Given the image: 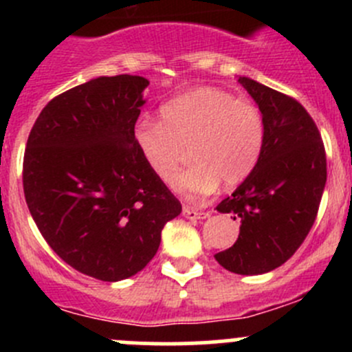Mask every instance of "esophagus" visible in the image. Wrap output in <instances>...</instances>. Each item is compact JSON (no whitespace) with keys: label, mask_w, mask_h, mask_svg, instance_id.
Masks as SVG:
<instances>
[{"label":"esophagus","mask_w":352,"mask_h":352,"mask_svg":"<svg viewBox=\"0 0 352 352\" xmlns=\"http://www.w3.org/2000/svg\"><path fill=\"white\" fill-rule=\"evenodd\" d=\"M184 216H186L187 219H190V221H197V219L209 218V212L197 211V209H192V208H184Z\"/></svg>","instance_id":"esophagus-1"}]
</instances>
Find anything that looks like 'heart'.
<instances>
[{"label": "heart", "mask_w": 352, "mask_h": 352, "mask_svg": "<svg viewBox=\"0 0 352 352\" xmlns=\"http://www.w3.org/2000/svg\"><path fill=\"white\" fill-rule=\"evenodd\" d=\"M160 122L141 120L133 143L146 168L163 184H172L187 150L190 166L177 187L190 196H208L242 184L257 165L265 127L261 110L230 91L201 87L163 104Z\"/></svg>", "instance_id": "obj_1"}]
</instances>
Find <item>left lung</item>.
Listing matches in <instances>:
<instances>
[{
    "mask_svg": "<svg viewBox=\"0 0 352 352\" xmlns=\"http://www.w3.org/2000/svg\"><path fill=\"white\" fill-rule=\"evenodd\" d=\"M239 83L262 113L264 148L254 172L216 206L240 223V235L214 258L226 271L255 276L285 264L307 239L327 182V158L300 102L247 76Z\"/></svg>",
    "mask_w": 352,
    "mask_h": 352,
    "instance_id": "1",
    "label": "left lung"
}]
</instances>
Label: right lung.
Listing matches in <instances>:
<instances>
[{"label":"right lung","mask_w":352,"mask_h":352,"mask_svg":"<svg viewBox=\"0 0 352 352\" xmlns=\"http://www.w3.org/2000/svg\"><path fill=\"white\" fill-rule=\"evenodd\" d=\"M148 85L133 74L94 78L52 98L28 134V211L66 264L100 281L146 267L182 211L133 143Z\"/></svg>","instance_id":"add662e5"}]
</instances>
